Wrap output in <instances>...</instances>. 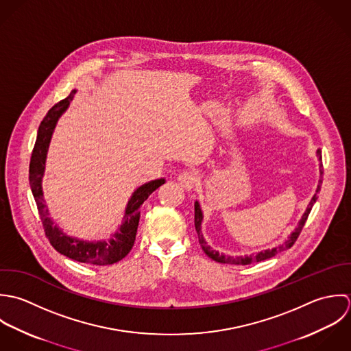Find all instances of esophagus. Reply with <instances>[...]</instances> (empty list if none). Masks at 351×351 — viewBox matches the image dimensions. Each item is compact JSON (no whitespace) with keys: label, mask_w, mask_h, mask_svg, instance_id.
Returning <instances> with one entry per match:
<instances>
[{"label":"esophagus","mask_w":351,"mask_h":351,"mask_svg":"<svg viewBox=\"0 0 351 351\" xmlns=\"http://www.w3.org/2000/svg\"><path fill=\"white\" fill-rule=\"evenodd\" d=\"M178 180L180 182V184H182L184 189L191 190V189H194V186L197 184L198 178H197V175H195L194 172H191V171H184V172H182V173L178 176Z\"/></svg>","instance_id":"obj_1"}]
</instances>
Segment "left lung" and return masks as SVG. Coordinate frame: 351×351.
<instances>
[{
	"mask_svg": "<svg viewBox=\"0 0 351 351\" xmlns=\"http://www.w3.org/2000/svg\"><path fill=\"white\" fill-rule=\"evenodd\" d=\"M316 154H317V158H319V161H320V164H319V169H320V179H319V184H317V189H316V193H315V195L312 197V199H311V202H309V205H308V208H306V210L305 213L302 214V217H301V219L298 221V223H297V226H295V229L290 233V236L280 244L278 247H276V248H271V250H265V251H261V252H258V254H254V255H247V256H236V258H233V256H225L223 254H219V252H217V251H214V250H211L210 247L208 245V243H206V240L204 239V234H202V230H201V228H202V219H204V214H202V210H201V206H199V204L198 202H195V218H194V222H195V230H197V233H198V240H199V244H201V247H202V250L205 251V254L211 258L213 261H215V262H218V263H228V265H251V263H254V262H262V261H266V259H270V258H273V256H276L277 254H280L282 251H286V250H289L290 247H293V244L295 243V240L298 239V236H300V233H301V230H302V228H304V225H305V221H306V218H308V215H309V213L312 210V208H313V205H315V202H316V199H317V193L320 191V187H322V183H323V164H322V150L320 149H317V152H316Z\"/></svg>",
	"mask_w": 351,
	"mask_h": 351,
	"instance_id": "left-lung-1",
	"label": "left lung"
}]
</instances>
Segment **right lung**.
Here are the masks:
<instances>
[{"instance_id":"add662e5","label":"right lung","mask_w":351,"mask_h":351,"mask_svg":"<svg viewBox=\"0 0 351 351\" xmlns=\"http://www.w3.org/2000/svg\"><path fill=\"white\" fill-rule=\"evenodd\" d=\"M74 93L75 90H71V95L66 99L58 101L54 107H51L39 126L38 137H36V142L31 154V162H29V184H31V190H32L38 210H39V217L43 223L46 237L49 239L50 244L60 254L65 255L66 258L73 259L75 262L89 263L96 266H107V265H112L122 261L132 251L136 241L137 228L140 222L141 206L153 191H156L161 184L165 183V180L164 179L152 180L149 183H145L133 193L125 211L123 222L119 228V232L112 234V237L108 241H96V243L84 241L64 233L51 219L49 209L45 204L43 191H42V178L45 172L46 156H47V150H49V145H50L54 128L60 117L69 107Z\"/></svg>"}]
</instances>
